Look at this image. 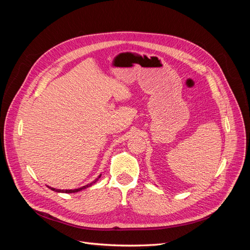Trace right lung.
Returning <instances> with one entry per match:
<instances>
[{
    "instance_id": "right-lung-1",
    "label": "right lung",
    "mask_w": 250,
    "mask_h": 250,
    "mask_svg": "<svg viewBox=\"0 0 250 250\" xmlns=\"http://www.w3.org/2000/svg\"><path fill=\"white\" fill-rule=\"evenodd\" d=\"M101 177V174L99 176H98V178H96L95 180H93L92 183L90 184H88V185H85V186H83V187H81V188H74V190H60V188H51V187H49L48 186V188H51L52 191H55V192H57V193H77V192H79V191H81V190H84V188H88V187H90L92 185H94L95 183H97V180L99 179Z\"/></svg>"
}]
</instances>
